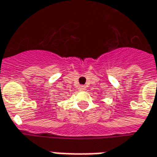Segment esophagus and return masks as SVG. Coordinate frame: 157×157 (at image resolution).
<instances>
[{
  "label": "esophagus",
  "instance_id": "34e87169",
  "mask_svg": "<svg viewBox=\"0 0 157 157\" xmlns=\"http://www.w3.org/2000/svg\"><path fill=\"white\" fill-rule=\"evenodd\" d=\"M78 90L80 91H84L86 90V87H85L84 85H80V86L78 87Z\"/></svg>",
  "mask_w": 157,
  "mask_h": 157
}]
</instances>
